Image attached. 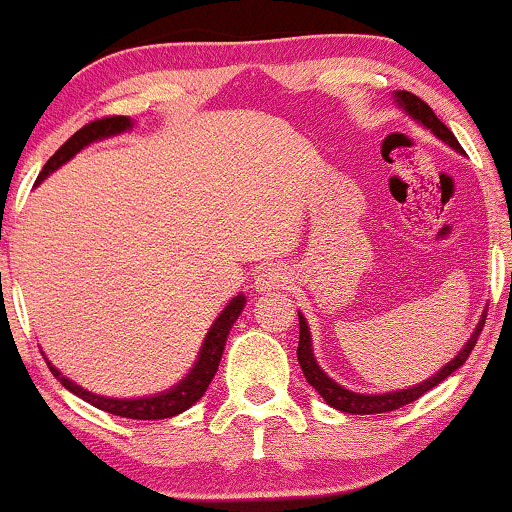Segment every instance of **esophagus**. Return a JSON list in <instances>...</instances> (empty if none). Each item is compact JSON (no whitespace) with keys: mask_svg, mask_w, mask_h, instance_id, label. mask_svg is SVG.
<instances>
[{"mask_svg":"<svg viewBox=\"0 0 512 512\" xmlns=\"http://www.w3.org/2000/svg\"><path fill=\"white\" fill-rule=\"evenodd\" d=\"M291 284V272H286L284 268H268L263 270L261 275L256 277V291H277V289H286Z\"/></svg>","mask_w":512,"mask_h":512,"instance_id":"esophagus-1","label":"esophagus"}]
</instances>
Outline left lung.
I'll use <instances>...</instances> for the list:
<instances>
[{"label": "left lung", "mask_w": 512, "mask_h": 512, "mask_svg": "<svg viewBox=\"0 0 512 512\" xmlns=\"http://www.w3.org/2000/svg\"><path fill=\"white\" fill-rule=\"evenodd\" d=\"M394 102L398 104V109L405 111V114H408L412 121L429 130L433 137H438L440 142L452 146V149L457 153H464V151H461V144L457 142V137H454L450 128H447V125L440 121L436 114H433V109L424 100H419L417 95L408 93V90H396ZM485 314L487 312H482L478 326L473 328L471 338L466 340V345L459 349V354L454 356L452 361H447L436 375L429 377V380L419 382V384H415V387H408V389L387 391V394H359V391L342 387V384L335 382L333 377H328L324 370H321L317 359H314L310 326H307L303 312H298V324H300L298 363H300V368H303V375H305V380L310 382V387L317 391V394L324 398V401L331 405V408L340 410V412H349V415H380V412L398 410V408H403V405L417 401L419 396H424L429 389L438 387V384L447 380V377H450L454 370H459L461 366H464L468 354L473 352L475 342H478V335L482 331V326H485Z\"/></svg>", "instance_id": "1"}]
</instances>
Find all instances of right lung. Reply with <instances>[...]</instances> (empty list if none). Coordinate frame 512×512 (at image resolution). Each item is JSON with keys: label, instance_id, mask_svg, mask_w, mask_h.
Returning <instances> with one entry per match:
<instances>
[{"label": "right lung", "instance_id": "obj_1", "mask_svg": "<svg viewBox=\"0 0 512 512\" xmlns=\"http://www.w3.org/2000/svg\"><path fill=\"white\" fill-rule=\"evenodd\" d=\"M132 128H135V121H132L130 116H111V118H102V121H93V123L83 125L79 132H74V135L53 153L51 160L44 165V170H41L37 184H41L48 174L60 170L62 165L69 163V160H72L79 151L86 149V146L102 142V139L123 135V132H130ZM244 305H247V298H244V293H237V296L230 300L226 307H223L219 317L214 319V324L209 326L205 340H202V347L198 352V359H195V363H193V368L188 370L184 380H179L170 389L160 391V394L137 396V398H111V396L93 394V391L83 389L81 384H76L74 380H69V377L62 375L60 370L46 359V356L44 359L48 363V368H51V373L62 382V387L72 391L74 396L83 398L86 403L95 405L97 410H104V412H109V415L128 417V419L177 417L184 410L191 408V405L198 403L202 396H205L209 382L214 380L216 370H219V361H221L223 349H226L230 328H233L237 317L242 314Z\"/></svg>", "mask_w": 512, "mask_h": 512}]
</instances>
